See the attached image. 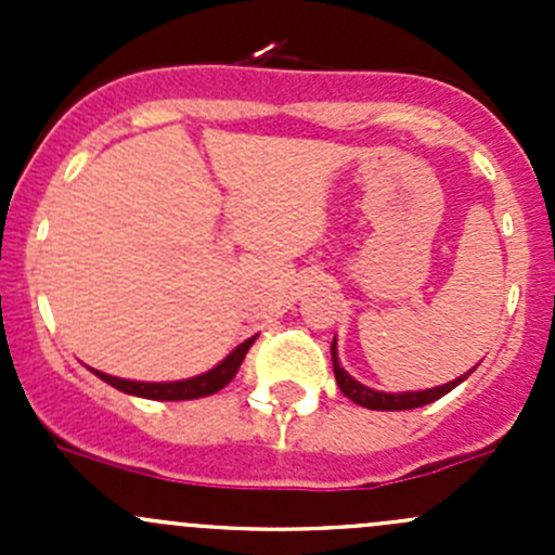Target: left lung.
I'll return each instance as SVG.
<instances>
[{"label":"left lung","mask_w":555,"mask_h":555,"mask_svg":"<svg viewBox=\"0 0 555 555\" xmlns=\"http://www.w3.org/2000/svg\"><path fill=\"white\" fill-rule=\"evenodd\" d=\"M330 354H333V371H335V382H338L340 391H344L346 397H349L351 402H357V405L362 408H371V411H411V408H422V405H429V402L440 400L443 395H449L453 386H459L464 382V378L469 376V373L475 371H467L464 376L453 378V382L443 384V386H435V389H422V391H400V395H395V391H378V389H371V386L360 384L357 378H351L349 373L340 367L338 362V346H330Z\"/></svg>","instance_id":"obj_1"}]
</instances>
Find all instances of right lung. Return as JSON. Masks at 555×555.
<instances>
[{
    "label": "right lung",
    "mask_w": 555,
    "mask_h": 555,
    "mask_svg": "<svg viewBox=\"0 0 555 555\" xmlns=\"http://www.w3.org/2000/svg\"><path fill=\"white\" fill-rule=\"evenodd\" d=\"M255 338L257 335H251V338H246L244 344H238L236 349H233L217 367L201 373V376L184 378V382L150 384V382H128V378L106 376L102 371H93V373H96L102 382L115 386V389L126 391V395H133V397H144V400H198V397L215 395V391H220L222 386L233 382V376H236L238 367H242L246 351H249V346L255 344Z\"/></svg>",
    "instance_id": "add662e5"
}]
</instances>
